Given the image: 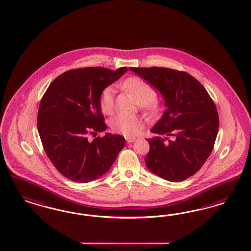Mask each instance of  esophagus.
Listing matches in <instances>:
<instances>
[{
  "instance_id": "esophagus-1",
  "label": "esophagus",
  "mask_w": 251,
  "mask_h": 251,
  "mask_svg": "<svg viewBox=\"0 0 251 251\" xmlns=\"http://www.w3.org/2000/svg\"><path fill=\"white\" fill-rule=\"evenodd\" d=\"M126 142H127V143H132V142H134V141L136 140V138H126Z\"/></svg>"
}]
</instances>
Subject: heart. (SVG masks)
<instances>
[{"label": "heart", "mask_w": 251, "mask_h": 251, "mask_svg": "<svg viewBox=\"0 0 251 251\" xmlns=\"http://www.w3.org/2000/svg\"><path fill=\"white\" fill-rule=\"evenodd\" d=\"M124 87L129 91L132 96L139 104H148L153 101L156 97L154 89L147 84L145 81L138 77H131L124 83ZM100 109L106 114L113 113L114 108V89L109 86L102 90L100 96ZM148 108L151 111H154L156 108L152 104H149ZM143 122L135 115L128 114H118L113 117L111 121L112 129L120 133L126 137H134L142 128Z\"/></svg>", "instance_id": "b5f03b06"}]
</instances>
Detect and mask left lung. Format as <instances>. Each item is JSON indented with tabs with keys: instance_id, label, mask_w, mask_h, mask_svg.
<instances>
[{
	"instance_id": "left-lung-1",
	"label": "left lung",
	"mask_w": 251,
	"mask_h": 251,
	"mask_svg": "<svg viewBox=\"0 0 251 251\" xmlns=\"http://www.w3.org/2000/svg\"><path fill=\"white\" fill-rule=\"evenodd\" d=\"M129 70L160 92L166 108L151 129L157 136L147 139V168L170 182L190 177L210 156L218 134V113L209 93L186 72L164 67Z\"/></svg>"
}]
</instances>
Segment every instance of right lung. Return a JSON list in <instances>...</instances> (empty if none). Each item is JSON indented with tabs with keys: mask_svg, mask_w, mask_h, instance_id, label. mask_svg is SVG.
Masks as SVG:
<instances>
[{
	"mask_svg": "<svg viewBox=\"0 0 251 251\" xmlns=\"http://www.w3.org/2000/svg\"><path fill=\"white\" fill-rule=\"evenodd\" d=\"M127 71L103 67L73 69L50 83L41 99L38 131L44 151L64 176L89 183L102 176L125 147V138L106 133L107 126L100 105L102 90Z\"/></svg>",
	"mask_w": 251,
	"mask_h": 251,
	"instance_id": "1",
	"label": "right lung"
}]
</instances>
